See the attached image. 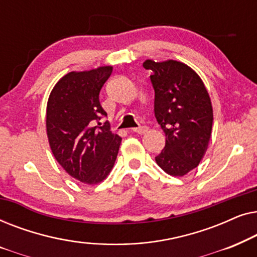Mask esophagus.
<instances>
[{
	"label": "esophagus",
	"mask_w": 257,
	"mask_h": 257,
	"mask_svg": "<svg viewBox=\"0 0 257 257\" xmlns=\"http://www.w3.org/2000/svg\"><path fill=\"white\" fill-rule=\"evenodd\" d=\"M147 131H149V128H147V126H140V127L132 128V132L138 133V135H145V133H146Z\"/></svg>",
	"instance_id": "obj_1"
}]
</instances>
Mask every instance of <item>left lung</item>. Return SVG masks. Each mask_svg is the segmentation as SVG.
<instances>
[{"label":"left lung","mask_w":257,"mask_h":257,"mask_svg":"<svg viewBox=\"0 0 257 257\" xmlns=\"http://www.w3.org/2000/svg\"><path fill=\"white\" fill-rule=\"evenodd\" d=\"M152 70L154 114L166 136V144L156 161L172 177H184L205 156L213 125V107L202 79L182 62L146 59Z\"/></svg>","instance_id":"1"}]
</instances>
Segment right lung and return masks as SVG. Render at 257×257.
<instances>
[{"label": "right lung", "mask_w": 257, "mask_h": 257, "mask_svg": "<svg viewBox=\"0 0 257 257\" xmlns=\"http://www.w3.org/2000/svg\"><path fill=\"white\" fill-rule=\"evenodd\" d=\"M112 66L71 71L56 83L47 104V136L55 159L83 184L106 179L117 159L121 138L106 126L99 92ZM98 125H96L95 122Z\"/></svg>", "instance_id": "add662e5"}]
</instances>
